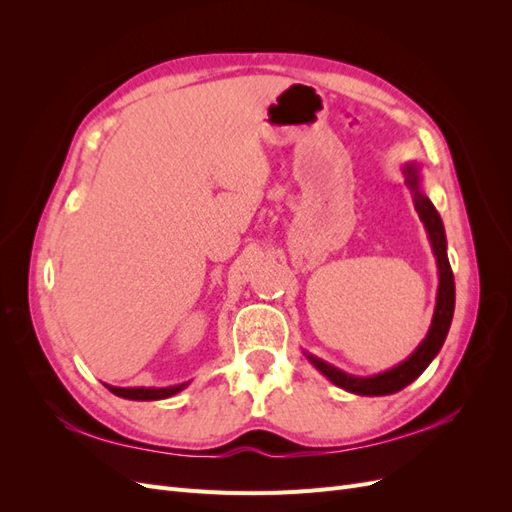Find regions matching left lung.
Masks as SVG:
<instances>
[{
  "instance_id": "1",
  "label": "left lung",
  "mask_w": 512,
  "mask_h": 512,
  "mask_svg": "<svg viewBox=\"0 0 512 512\" xmlns=\"http://www.w3.org/2000/svg\"><path fill=\"white\" fill-rule=\"evenodd\" d=\"M404 175L408 188L414 194V209L418 211V218L425 224L427 235L431 241V250L436 254L438 262V273H440V284H438V297H436V312H433L431 318V327L427 331V337L423 339L418 348L408 356L404 363H399L397 367L382 371L378 376H369V378H359V376H350L346 371L337 369L329 363H324L322 359L314 354H305L309 363H312L322 376H327L333 384H337L339 389H346L356 395H391L404 389L412 380L423 374L427 365L433 361L444 344L446 333L451 329V320L455 312V280H453V271H451V262H448L446 256V235H444V224L440 213L436 207L431 205V200L421 192V175H418V164L410 162L404 166Z\"/></svg>"
}]
</instances>
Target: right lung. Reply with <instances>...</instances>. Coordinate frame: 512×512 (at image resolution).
I'll return each mask as SVG.
<instances>
[{
    "instance_id": "right-lung-1",
    "label": "right lung",
    "mask_w": 512,
    "mask_h": 512,
    "mask_svg": "<svg viewBox=\"0 0 512 512\" xmlns=\"http://www.w3.org/2000/svg\"><path fill=\"white\" fill-rule=\"evenodd\" d=\"M188 382L183 384H175V386H164V389H145V386H138V389H121V386H108L106 389L123 397V399H134V401H153V399H166V397H173L179 391H183Z\"/></svg>"
}]
</instances>
